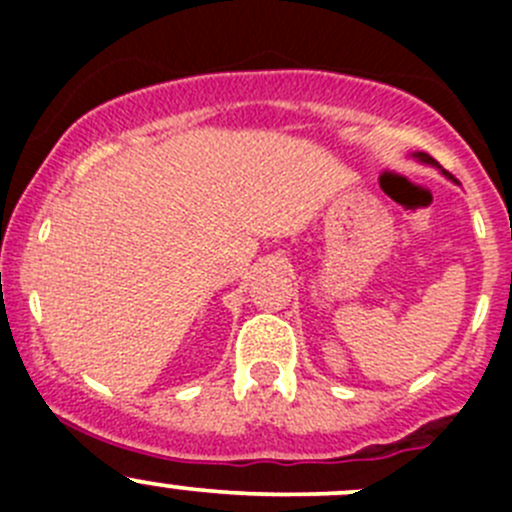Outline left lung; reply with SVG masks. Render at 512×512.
<instances>
[{"mask_svg": "<svg viewBox=\"0 0 512 512\" xmlns=\"http://www.w3.org/2000/svg\"><path fill=\"white\" fill-rule=\"evenodd\" d=\"M416 158H421L423 160V163H431V165H438L436 163V160H433L431 156H428V153H416ZM443 173H446V170H443ZM448 175V173H446Z\"/></svg>", "mask_w": 512, "mask_h": 512, "instance_id": "obj_1", "label": "left lung"}]
</instances>
